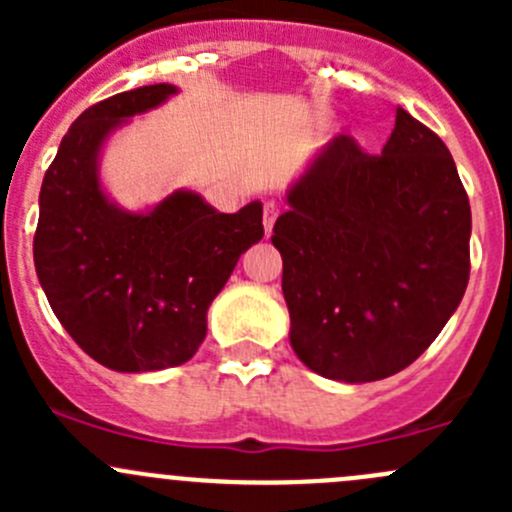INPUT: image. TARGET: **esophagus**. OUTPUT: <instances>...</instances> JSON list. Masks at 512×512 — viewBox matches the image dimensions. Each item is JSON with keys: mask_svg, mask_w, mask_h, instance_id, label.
<instances>
[{"mask_svg": "<svg viewBox=\"0 0 512 512\" xmlns=\"http://www.w3.org/2000/svg\"><path fill=\"white\" fill-rule=\"evenodd\" d=\"M277 215H280V208H277V203H265V208H262V225H265V235H270L272 227H275V220Z\"/></svg>", "mask_w": 512, "mask_h": 512, "instance_id": "1", "label": "esophagus"}]
</instances>
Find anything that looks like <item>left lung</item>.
<instances>
[{
	"mask_svg": "<svg viewBox=\"0 0 512 512\" xmlns=\"http://www.w3.org/2000/svg\"><path fill=\"white\" fill-rule=\"evenodd\" d=\"M285 203L272 245L299 361L344 384L406 369L471 275V205L446 143L399 106L381 156L334 136Z\"/></svg>",
	"mask_w": 512,
	"mask_h": 512,
	"instance_id": "8db88e82",
	"label": "left lung"
}]
</instances>
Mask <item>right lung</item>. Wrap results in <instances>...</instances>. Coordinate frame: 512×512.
<instances>
[{"instance_id":"right-lung-1","label":"right lung","mask_w":512,"mask_h":512,"mask_svg":"<svg viewBox=\"0 0 512 512\" xmlns=\"http://www.w3.org/2000/svg\"><path fill=\"white\" fill-rule=\"evenodd\" d=\"M175 94L173 84L143 86L81 113L39 193V285L71 339L123 374L193 359L208 332L210 304L242 252L265 235L260 200L227 215L195 190L178 188L126 210L103 188L108 141Z\"/></svg>"}]
</instances>
